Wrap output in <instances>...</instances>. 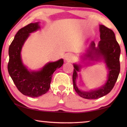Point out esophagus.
Returning a JSON list of instances; mask_svg holds the SVG:
<instances>
[{
    "mask_svg": "<svg viewBox=\"0 0 127 127\" xmlns=\"http://www.w3.org/2000/svg\"><path fill=\"white\" fill-rule=\"evenodd\" d=\"M64 59H65L66 61L71 62L72 60L73 59V56L72 54L67 53L64 55Z\"/></svg>",
    "mask_w": 127,
    "mask_h": 127,
    "instance_id": "obj_1",
    "label": "esophagus"
}]
</instances>
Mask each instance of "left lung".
I'll return each instance as SVG.
<instances>
[{"mask_svg":"<svg viewBox=\"0 0 127 127\" xmlns=\"http://www.w3.org/2000/svg\"><path fill=\"white\" fill-rule=\"evenodd\" d=\"M100 39L98 45L96 47L94 41L90 43L87 53L85 55V58L91 61H97L100 59L104 61L108 68L106 82L98 89L86 92L81 91L76 85V78L81 66L74 64L73 73V83L75 91L81 97L86 99H97L106 95L113 89L117 81L120 72V48L115 38V34L111 29L101 25L99 26Z\"/></svg>","mask_w":127,"mask_h":127,"instance_id":"1","label":"left lung"}]
</instances>
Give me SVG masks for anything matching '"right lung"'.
Masks as SVG:
<instances>
[{"label": "right lung", "instance_id": "right-lung-1", "mask_svg": "<svg viewBox=\"0 0 127 127\" xmlns=\"http://www.w3.org/2000/svg\"><path fill=\"white\" fill-rule=\"evenodd\" d=\"M38 22L31 23L21 29L9 48L8 70L17 89L24 95L37 97L46 93L50 87L52 75L63 65V59L46 64L38 71H30L23 65L21 51L30 33L40 29Z\"/></svg>", "mask_w": 127, "mask_h": 127}]
</instances>
